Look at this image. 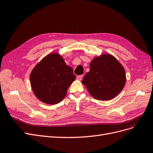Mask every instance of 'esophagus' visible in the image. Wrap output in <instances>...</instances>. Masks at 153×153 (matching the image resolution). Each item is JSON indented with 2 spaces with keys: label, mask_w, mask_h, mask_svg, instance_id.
Segmentation results:
<instances>
[{
  "label": "esophagus",
  "mask_w": 153,
  "mask_h": 153,
  "mask_svg": "<svg viewBox=\"0 0 153 153\" xmlns=\"http://www.w3.org/2000/svg\"><path fill=\"white\" fill-rule=\"evenodd\" d=\"M83 75H80V76H77V79L79 81H81L82 79Z\"/></svg>",
  "instance_id": "34e87169"
}]
</instances>
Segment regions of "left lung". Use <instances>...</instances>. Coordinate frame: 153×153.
Here are the masks:
<instances>
[{"instance_id": "1", "label": "left lung", "mask_w": 153, "mask_h": 153, "mask_svg": "<svg viewBox=\"0 0 153 153\" xmlns=\"http://www.w3.org/2000/svg\"><path fill=\"white\" fill-rule=\"evenodd\" d=\"M124 67L110 54L95 57L82 83L90 94L99 100H110L122 91L126 83Z\"/></svg>"}]
</instances>
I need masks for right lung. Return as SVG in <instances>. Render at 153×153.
<instances>
[{
	"instance_id": "add662e5",
	"label": "right lung",
	"mask_w": 153,
	"mask_h": 153,
	"mask_svg": "<svg viewBox=\"0 0 153 153\" xmlns=\"http://www.w3.org/2000/svg\"><path fill=\"white\" fill-rule=\"evenodd\" d=\"M76 79L72 68L58 53L44 57L33 68L30 76L32 91L38 99L47 104L58 103L67 95Z\"/></svg>"
}]
</instances>
